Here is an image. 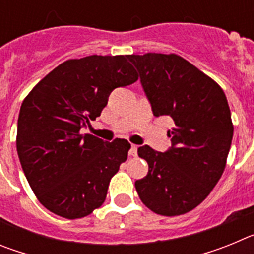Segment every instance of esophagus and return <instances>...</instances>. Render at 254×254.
Instances as JSON below:
<instances>
[{
  "label": "esophagus",
  "mask_w": 254,
  "mask_h": 254,
  "mask_svg": "<svg viewBox=\"0 0 254 254\" xmlns=\"http://www.w3.org/2000/svg\"><path fill=\"white\" fill-rule=\"evenodd\" d=\"M129 155L131 156H136L137 155V145H132L131 149H129Z\"/></svg>",
  "instance_id": "esophagus-1"
}]
</instances>
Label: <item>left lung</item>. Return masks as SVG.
Segmentation results:
<instances>
[{"label": "left lung", "instance_id": "8db88e82", "mask_svg": "<svg viewBox=\"0 0 254 254\" xmlns=\"http://www.w3.org/2000/svg\"><path fill=\"white\" fill-rule=\"evenodd\" d=\"M128 60L154 116H169L176 125L167 151L137 149L149 173L134 187L155 214H186L210 194L225 169L234 131L228 100L212 78L179 56L146 53Z\"/></svg>", "mask_w": 254, "mask_h": 254}]
</instances>
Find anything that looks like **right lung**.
<instances>
[{"label":"right lung","instance_id":"add662e5","mask_svg":"<svg viewBox=\"0 0 254 254\" xmlns=\"http://www.w3.org/2000/svg\"><path fill=\"white\" fill-rule=\"evenodd\" d=\"M128 57L66 61L22 102L17 155L37 198L58 216L81 219L100 207L112 177L127 160V140L105 142L80 131L100 116L116 87L137 81Z\"/></svg>","mask_w":254,"mask_h":254}]
</instances>
